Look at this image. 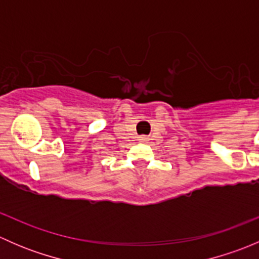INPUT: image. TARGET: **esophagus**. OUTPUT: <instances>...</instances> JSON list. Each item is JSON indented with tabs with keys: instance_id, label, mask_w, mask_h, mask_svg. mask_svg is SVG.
<instances>
[{
	"instance_id": "obj_1",
	"label": "esophagus",
	"mask_w": 259,
	"mask_h": 259,
	"mask_svg": "<svg viewBox=\"0 0 259 259\" xmlns=\"http://www.w3.org/2000/svg\"><path fill=\"white\" fill-rule=\"evenodd\" d=\"M139 142L146 143V142H148V138H146L145 135H143V137H139Z\"/></svg>"
}]
</instances>
